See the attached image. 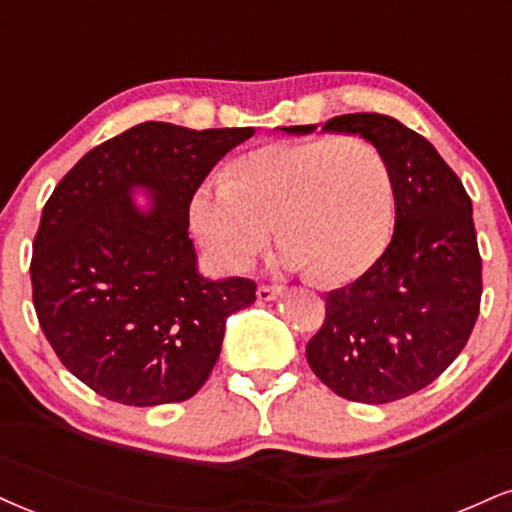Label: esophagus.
Segmentation results:
<instances>
[{
	"instance_id": "1",
	"label": "esophagus",
	"mask_w": 512,
	"mask_h": 512,
	"mask_svg": "<svg viewBox=\"0 0 512 512\" xmlns=\"http://www.w3.org/2000/svg\"><path fill=\"white\" fill-rule=\"evenodd\" d=\"M281 293H283L281 286H260V288H257V298H260L262 303H269V300H276Z\"/></svg>"
}]
</instances>
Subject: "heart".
<instances>
[{
	"instance_id": "1",
	"label": "heart",
	"mask_w": 512,
	"mask_h": 512,
	"mask_svg": "<svg viewBox=\"0 0 512 512\" xmlns=\"http://www.w3.org/2000/svg\"><path fill=\"white\" fill-rule=\"evenodd\" d=\"M391 217L389 166L355 135L264 143L240 155L229 178H207L188 200L190 229L219 272H245L274 224L283 267H307L322 283L367 272Z\"/></svg>"
}]
</instances>
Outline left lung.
<instances>
[{
	"label": "left lung",
	"instance_id": "left-lung-1",
	"mask_svg": "<svg viewBox=\"0 0 512 512\" xmlns=\"http://www.w3.org/2000/svg\"><path fill=\"white\" fill-rule=\"evenodd\" d=\"M322 131L360 135L377 147L391 174L396 229L360 279L326 293V319L305 355L338 396L391 403L432 384L477 322L482 257L472 202L436 147L393 116L343 114Z\"/></svg>",
	"mask_w": 512,
	"mask_h": 512
}]
</instances>
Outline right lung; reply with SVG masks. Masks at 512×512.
Returning <instances> with one entry per match:
<instances>
[{"label": "right lung", "mask_w": 512, "mask_h": 512, "mask_svg": "<svg viewBox=\"0 0 512 512\" xmlns=\"http://www.w3.org/2000/svg\"><path fill=\"white\" fill-rule=\"evenodd\" d=\"M255 128L147 121L90 150L59 181L33 240V305L73 377L114 403H181L217 365L226 319L255 281L205 279L190 193ZM148 193L140 208L132 193Z\"/></svg>", "instance_id": "add662e5"}]
</instances>
